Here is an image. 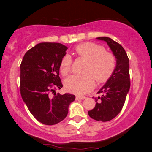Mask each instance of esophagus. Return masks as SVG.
Returning a JSON list of instances; mask_svg holds the SVG:
<instances>
[{
	"label": "esophagus",
	"instance_id": "34e87169",
	"mask_svg": "<svg viewBox=\"0 0 152 152\" xmlns=\"http://www.w3.org/2000/svg\"><path fill=\"white\" fill-rule=\"evenodd\" d=\"M86 99L85 96H76V100H83V99Z\"/></svg>",
	"mask_w": 152,
	"mask_h": 152
}]
</instances>
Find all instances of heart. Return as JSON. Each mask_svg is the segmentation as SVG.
I'll use <instances>...</instances> for the list:
<instances>
[{
  "mask_svg": "<svg viewBox=\"0 0 152 152\" xmlns=\"http://www.w3.org/2000/svg\"><path fill=\"white\" fill-rule=\"evenodd\" d=\"M75 51L79 56L88 61L84 76L73 75L66 78L65 87L71 93L82 95L94 88L95 80L99 83H104L112 76L116 69V60L113 53L106 52L104 47L96 43L86 42L78 45ZM72 59L65 55L60 63V71L63 76L71 72Z\"/></svg>",
  "mask_w": 152,
  "mask_h": 152,
  "instance_id": "obj_1",
  "label": "heart"
}]
</instances>
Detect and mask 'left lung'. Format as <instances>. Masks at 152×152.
Segmentation results:
<instances>
[{
    "instance_id": "obj_1",
    "label": "left lung",
    "mask_w": 152,
    "mask_h": 152,
    "mask_svg": "<svg viewBox=\"0 0 152 152\" xmlns=\"http://www.w3.org/2000/svg\"><path fill=\"white\" fill-rule=\"evenodd\" d=\"M96 39L107 43L116 59V66L112 76L98 91L102 95L94 98L95 107L88 111V114L94 120L108 121L119 114L129 91V60L119 43L109 37H99Z\"/></svg>"
}]
</instances>
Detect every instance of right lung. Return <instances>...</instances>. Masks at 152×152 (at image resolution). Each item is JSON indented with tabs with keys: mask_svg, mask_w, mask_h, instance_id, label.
<instances>
[{
	"mask_svg": "<svg viewBox=\"0 0 152 152\" xmlns=\"http://www.w3.org/2000/svg\"><path fill=\"white\" fill-rule=\"evenodd\" d=\"M68 48L59 43H41L26 52L20 64V94L38 121L54 125L64 119L74 95L59 93L62 88L59 66Z\"/></svg>",
	"mask_w": 152,
	"mask_h": 152,
	"instance_id": "obj_1",
	"label": "right lung"
}]
</instances>
